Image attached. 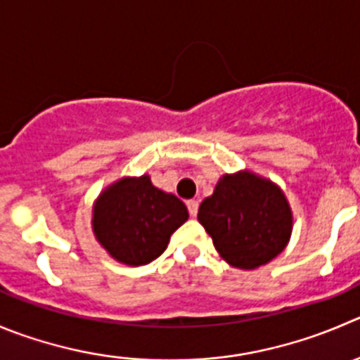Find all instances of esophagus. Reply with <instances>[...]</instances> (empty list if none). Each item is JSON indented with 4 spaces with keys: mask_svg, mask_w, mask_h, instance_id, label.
I'll use <instances>...</instances> for the list:
<instances>
[{
    "mask_svg": "<svg viewBox=\"0 0 360 360\" xmlns=\"http://www.w3.org/2000/svg\"><path fill=\"white\" fill-rule=\"evenodd\" d=\"M198 207H200V203H198L196 200H189V201H187V208H189V214L193 215V217H196Z\"/></svg>",
    "mask_w": 360,
    "mask_h": 360,
    "instance_id": "1",
    "label": "esophagus"
}]
</instances>
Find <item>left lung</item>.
<instances>
[{
  "label": "left lung",
  "instance_id": "1",
  "mask_svg": "<svg viewBox=\"0 0 360 360\" xmlns=\"http://www.w3.org/2000/svg\"><path fill=\"white\" fill-rule=\"evenodd\" d=\"M198 221L228 265L255 270L285 251L293 229L288 198L276 182L249 169L219 178Z\"/></svg>",
  "mask_w": 360,
  "mask_h": 360
}]
</instances>
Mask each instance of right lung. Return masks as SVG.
I'll use <instances>...</instances> for the list:
<instances>
[{
	"label": "right lung",
	"mask_w": 360,
	"mask_h": 360,
	"mask_svg": "<svg viewBox=\"0 0 360 360\" xmlns=\"http://www.w3.org/2000/svg\"><path fill=\"white\" fill-rule=\"evenodd\" d=\"M187 219L184 201L153 186L150 174L122 176L95 200L91 229L112 259L139 266L159 258Z\"/></svg>",
	"instance_id": "obj_1"
}]
</instances>
